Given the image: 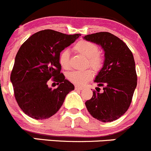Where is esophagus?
Segmentation results:
<instances>
[{
	"instance_id": "1",
	"label": "esophagus",
	"mask_w": 151,
	"mask_h": 151,
	"mask_svg": "<svg viewBox=\"0 0 151 151\" xmlns=\"http://www.w3.org/2000/svg\"><path fill=\"white\" fill-rule=\"evenodd\" d=\"M75 89H79V90H82V89H83V87H82V86H75Z\"/></svg>"
}]
</instances>
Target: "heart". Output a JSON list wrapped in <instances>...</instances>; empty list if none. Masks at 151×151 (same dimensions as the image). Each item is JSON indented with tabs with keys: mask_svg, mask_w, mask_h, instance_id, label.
Instances as JSON below:
<instances>
[{
	"mask_svg": "<svg viewBox=\"0 0 151 151\" xmlns=\"http://www.w3.org/2000/svg\"><path fill=\"white\" fill-rule=\"evenodd\" d=\"M74 50L83 55L88 59V65L95 70H99L103 65V59L98 54V47L92 42L81 40L75 45ZM59 62L64 69H68L70 66V52L65 50L59 54ZM93 73L91 70H74L68 74L70 81L76 85H83L88 81L92 78Z\"/></svg>",
	"mask_w": 151,
	"mask_h": 151,
	"instance_id": "heart-1",
	"label": "heart"
}]
</instances>
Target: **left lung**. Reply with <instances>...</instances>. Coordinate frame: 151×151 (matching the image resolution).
I'll return each mask as SVG.
<instances>
[{"mask_svg": "<svg viewBox=\"0 0 151 151\" xmlns=\"http://www.w3.org/2000/svg\"><path fill=\"white\" fill-rule=\"evenodd\" d=\"M83 39L101 45L105 57L102 69L94 81L98 86H103L104 92L93 91L92 98L85 105L94 118L104 123L114 121L128 109L137 87L134 56L126 43L111 33H95Z\"/></svg>", "mask_w": 151, "mask_h": 151, "instance_id": "1", "label": "left lung"}]
</instances>
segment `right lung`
<instances>
[{"label": "right lung", "mask_w": 151, "mask_h": 151, "mask_svg": "<svg viewBox=\"0 0 151 151\" xmlns=\"http://www.w3.org/2000/svg\"><path fill=\"white\" fill-rule=\"evenodd\" d=\"M80 36L43 30L31 36L20 47L10 79L17 104L30 117L44 120L53 116L74 89V85L60 73L59 56ZM50 80L58 82L57 88L48 87Z\"/></svg>", "instance_id": "right-lung-1"}]
</instances>
